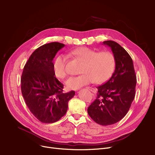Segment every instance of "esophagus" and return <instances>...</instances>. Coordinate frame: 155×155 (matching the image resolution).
Listing matches in <instances>:
<instances>
[{"label": "esophagus", "instance_id": "1", "mask_svg": "<svg viewBox=\"0 0 155 155\" xmlns=\"http://www.w3.org/2000/svg\"><path fill=\"white\" fill-rule=\"evenodd\" d=\"M87 88L88 89V91H91V92H93V93H96V92H97L96 89H95L94 88H92V87H87Z\"/></svg>", "mask_w": 155, "mask_h": 155}]
</instances>
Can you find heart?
Instances as JSON below:
<instances>
[{
    "mask_svg": "<svg viewBox=\"0 0 155 155\" xmlns=\"http://www.w3.org/2000/svg\"><path fill=\"white\" fill-rule=\"evenodd\" d=\"M77 59L83 62L78 76L69 77L65 82L68 90H77L94 82L97 84L105 82L111 76L115 68V58L109 51L97 53L93 49L80 47L70 52ZM67 58L64 54L58 55L53 63L54 76L63 79L67 76Z\"/></svg>",
    "mask_w": 155,
    "mask_h": 155,
    "instance_id": "obj_1",
    "label": "heart"
}]
</instances>
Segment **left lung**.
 <instances>
[{
  "instance_id": "1",
  "label": "left lung",
  "mask_w": 155,
  "mask_h": 155,
  "mask_svg": "<svg viewBox=\"0 0 155 155\" xmlns=\"http://www.w3.org/2000/svg\"><path fill=\"white\" fill-rule=\"evenodd\" d=\"M114 56L116 68L104 84L97 87L95 100L88 107V115L102 126L115 124L127 113L134 99L136 76L131 57L113 41H105Z\"/></svg>"
}]
</instances>
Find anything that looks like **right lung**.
<instances>
[{
	"label": "right lung",
	"mask_w": 155,
	"mask_h": 155,
	"mask_svg": "<svg viewBox=\"0 0 155 155\" xmlns=\"http://www.w3.org/2000/svg\"><path fill=\"white\" fill-rule=\"evenodd\" d=\"M64 44L53 42L39 47L24 67L21 92L29 110L39 121L53 123L66 114L75 91L63 92V85L53 71V60Z\"/></svg>",
	"instance_id": "1"
}]
</instances>
